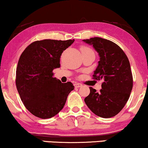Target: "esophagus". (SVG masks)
<instances>
[{"label":"esophagus","instance_id":"34e87169","mask_svg":"<svg viewBox=\"0 0 148 148\" xmlns=\"http://www.w3.org/2000/svg\"><path fill=\"white\" fill-rule=\"evenodd\" d=\"M82 86V84H80V83H75L74 84V86L75 88H79Z\"/></svg>","mask_w":148,"mask_h":148}]
</instances>
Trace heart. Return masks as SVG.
Listing matches in <instances>:
<instances>
[{
  "label": "heart",
  "mask_w": 148,
  "mask_h": 148,
  "mask_svg": "<svg viewBox=\"0 0 148 148\" xmlns=\"http://www.w3.org/2000/svg\"><path fill=\"white\" fill-rule=\"evenodd\" d=\"M82 53H84V52H86V51H89V50H91V48H89L88 47H86V46H82L81 48H80Z\"/></svg>",
  "instance_id": "b5f03b06"
}]
</instances>
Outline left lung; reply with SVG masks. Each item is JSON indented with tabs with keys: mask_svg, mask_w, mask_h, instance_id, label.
I'll return each mask as SVG.
<instances>
[{
	"mask_svg": "<svg viewBox=\"0 0 148 148\" xmlns=\"http://www.w3.org/2000/svg\"><path fill=\"white\" fill-rule=\"evenodd\" d=\"M93 46L100 57L93 77L103 79L102 89L98 93L90 87L84 99L93 114L102 118H111L122 110L130 98L133 87L130 64L125 53L115 43L100 37L82 40Z\"/></svg>",
	"mask_w": 148,
	"mask_h": 148,
	"instance_id": "8db88e82",
	"label": "left lung"
}]
</instances>
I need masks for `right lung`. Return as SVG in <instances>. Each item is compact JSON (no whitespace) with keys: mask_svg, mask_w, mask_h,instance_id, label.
I'll return each mask as SVG.
<instances>
[{"mask_svg":"<svg viewBox=\"0 0 148 148\" xmlns=\"http://www.w3.org/2000/svg\"><path fill=\"white\" fill-rule=\"evenodd\" d=\"M74 41H34L19 58L16 73L17 91L26 109L36 117L46 119L57 115L74 89L70 82L62 83L53 77V71L60 67L62 53Z\"/></svg>","mask_w":148,"mask_h":148,"instance_id":"obj_1","label":"right lung"}]
</instances>
